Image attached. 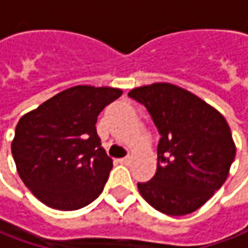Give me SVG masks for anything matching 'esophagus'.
Returning a JSON list of instances; mask_svg holds the SVG:
<instances>
[{
    "label": "esophagus",
    "mask_w": 248,
    "mask_h": 248,
    "mask_svg": "<svg viewBox=\"0 0 248 248\" xmlns=\"http://www.w3.org/2000/svg\"><path fill=\"white\" fill-rule=\"evenodd\" d=\"M129 160H131V158H129V157H123V158H120L119 161H120V163H121V164H128Z\"/></svg>",
    "instance_id": "34e87169"
}]
</instances>
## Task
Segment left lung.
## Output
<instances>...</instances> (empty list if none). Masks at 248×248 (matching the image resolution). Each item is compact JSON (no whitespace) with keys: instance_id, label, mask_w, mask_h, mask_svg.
I'll return each mask as SVG.
<instances>
[{"instance_id":"8db88e82","label":"left lung","mask_w":248,"mask_h":248,"mask_svg":"<svg viewBox=\"0 0 248 248\" xmlns=\"http://www.w3.org/2000/svg\"><path fill=\"white\" fill-rule=\"evenodd\" d=\"M128 96L148 109L161 135L156 174L138 184L139 193L163 214L193 213L229 175L236 145L226 120L195 93L170 82L137 87Z\"/></svg>"}]
</instances>
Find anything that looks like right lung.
Listing matches in <instances>:
<instances>
[{
  "mask_svg": "<svg viewBox=\"0 0 248 248\" xmlns=\"http://www.w3.org/2000/svg\"><path fill=\"white\" fill-rule=\"evenodd\" d=\"M120 88L76 85L19 120L11 145L17 174L41 203L73 211L102 193L113 160L100 146L96 120Z\"/></svg>",
  "mask_w": 248,
  "mask_h": 248,
  "instance_id": "right-lung-1",
  "label": "right lung"
}]
</instances>
